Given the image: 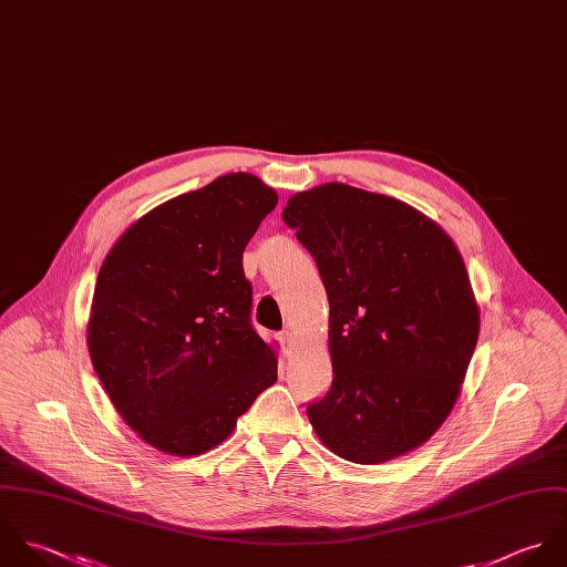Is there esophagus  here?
Masks as SVG:
<instances>
[{
  "instance_id": "esophagus-1",
  "label": "esophagus",
  "mask_w": 567,
  "mask_h": 567,
  "mask_svg": "<svg viewBox=\"0 0 567 567\" xmlns=\"http://www.w3.org/2000/svg\"><path fill=\"white\" fill-rule=\"evenodd\" d=\"M280 343H282V348H285V352L289 354L291 352V348H293V333L291 331H285V333H280Z\"/></svg>"
}]
</instances>
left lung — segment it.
<instances>
[{
	"label": "left lung",
	"mask_w": 567,
	"mask_h": 567,
	"mask_svg": "<svg viewBox=\"0 0 567 567\" xmlns=\"http://www.w3.org/2000/svg\"><path fill=\"white\" fill-rule=\"evenodd\" d=\"M282 221L313 254L329 296L333 385L307 408L343 460L381 464L445 423L480 333L464 260L421 210L348 184L287 202Z\"/></svg>",
	"instance_id": "8db88e82"
}]
</instances>
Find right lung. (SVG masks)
I'll use <instances>...</instances> for the list:
<instances>
[{"mask_svg": "<svg viewBox=\"0 0 567 567\" xmlns=\"http://www.w3.org/2000/svg\"><path fill=\"white\" fill-rule=\"evenodd\" d=\"M276 204L262 179L229 173L133 221L101 265L90 357L115 412L157 452L215 450L278 379L243 274V249Z\"/></svg>", "mask_w": 567, "mask_h": 567, "instance_id": "1", "label": "right lung"}]
</instances>
